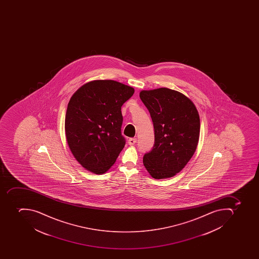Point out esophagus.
I'll list each match as a JSON object with an SVG mask.
<instances>
[{"label":"esophagus","instance_id":"34e87169","mask_svg":"<svg viewBox=\"0 0 259 259\" xmlns=\"http://www.w3.org/2000/svg\"><path fill=\"white\" fill-rule=\"evenodd\" d=\"M137 143V139H130L128 141V145H131V146H133V145H135V143Z\"/></svg>","mask_w":259,"mask_h":259}]
</instances>
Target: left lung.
<instances>
[{
  "label": "left lung",
  "instance_id": "left-lung-1",
  "mask_svg": "<svg viewBox=\"0 0 259 259\" xmlns=\"http://www.w3.org/2000/svg\"><path fill=\"white\" fill-rule=\"evenodd\" d=\"M155 128V145L143 164L155 179L172 178L186 167L198 147L200 118L194 103L178 91H141Z\"/></svg>",
  "mask_w": 259,
  "mask_h": 259
}]
</instances>
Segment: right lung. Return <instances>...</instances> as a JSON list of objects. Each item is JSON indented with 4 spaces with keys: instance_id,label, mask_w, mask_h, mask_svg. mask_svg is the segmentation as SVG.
I'll return each mask as SVG.
<instances>
[{
    "instance_id": "add662e5",
    "label": "right lung",
    "mask_w": 259,
    "mask_h": 259,
    "mask_svg": "<svg viewBox=\"0 0 259 259\" xmlns=\"http://www.w3.org/2000/svg\"><path fill=\"white\" fill-rule=\"evenodd\" d=\"M134 93V88L119 81L94 80L71 96L65 114L66 141L76 160L88 171L105 174L124 148L120 109Z\"/></svg>"
}]
</instances>
